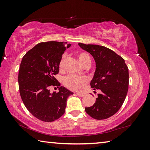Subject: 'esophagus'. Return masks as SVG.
<instances>
[{
    "instance_id": "1",
    "label": "esophagus",
    "mask_w": 150,
    "mask_h": 150,
    "mask_svg": "<svg viewBox=\"0 0 150 150\" xmlns=\"http://www.w3.org/2000/svg\"><path fill=\"white\" fill-rule=\"evenodd\" d=\"M75 94L77 95V96H79V97H83L84 96V94L83 93H75Z\"/></svg>"
}]
</instances>
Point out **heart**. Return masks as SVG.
I'll use <instances>...</instances> for the list:
<instances>
[{
	"label": "heart",
	"instance_id": "1",
	"mask_svg": "<svg viewBox=\"0 0 150 150\" xmlns=\"http://www.w3.org/2000/svg\"><path fill=\"white\" fill-rule=\"evenodd\" d=\"M78 59L81 64L83 66L90 65L91 64V59L88 53L85 52H81L78 54ZM66 60V55H63L60 60L59 67L61 70L63 69L64 63ZM88 79L86 77H78V76L69 75L64 79V84L69 90L75 91H81L85 88L87 84Z\"/></svg>",
	"mask_w": 150,
	"mask_h": 150
}]
</instances>
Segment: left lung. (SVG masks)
<instances>
[{
  "label": "left lung",
  "instance_id": "obj_1",
  "mask_svg": "<svg viewBox=\"0 0 150 150\" xmlns=\"http://www.w3.org/2000/svg\"><path fill=\"white\" fill-rule=\"evenodd\" d=\"M82 49L93 56L96 64L90 82L93 90H100L93 106L85 108L89 115L97 120L113 115L125 100L128 90L129 72L124 59L106 47L79 43Z\"/></svg>",
  "mask_w": 150,
  "mask_h": 150
}]
</instances>
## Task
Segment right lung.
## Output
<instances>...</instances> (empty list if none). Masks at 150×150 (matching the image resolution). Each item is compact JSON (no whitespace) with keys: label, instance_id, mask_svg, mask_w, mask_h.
<instances>
[{"label":"right lung","instance_id":"1","mask_svg":"<svg viewBox=\"0 0 150 150\" xmlns=\"http://www.w3.org/2000/svg\"><path fill=\"white\" fill-rule=\"evenodd\" d=\"M71 46L67 42L49 41L39 43L22 59L18 82L19 91L27 110L44 122H53L65 112L67 98L73 93L55 78L62 54ZM59 87L58 93L49 92L50 86Z\"/></svg>","mask_w":150,"mask_h":150}]
</instances>
